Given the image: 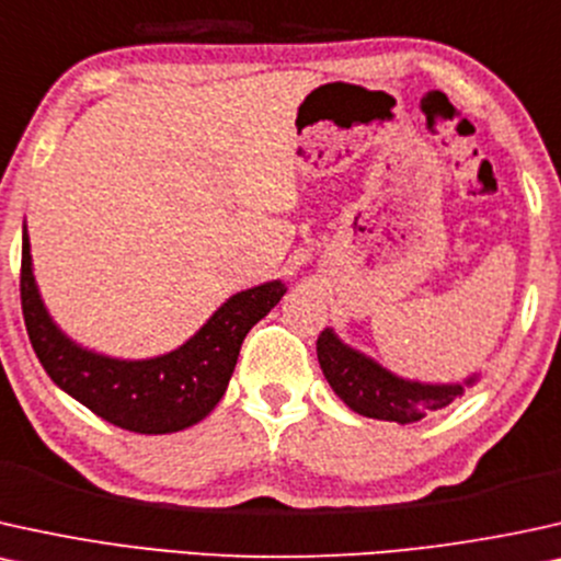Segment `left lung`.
Listing matches in <instances>:
<instances>
[{
	"instance_id": "1",
	"label": "left lung",
	"mask_w": 561,
	"mask_h": 561,
	"mask_svg": "<svg viewBox=\"0 0 561 561\" xmlns=\"http://www.w3.org/2000/svg\"><path fill=\"white\" fill-rule=\"evenodd\" d=\"M316 352L333 393L357 414L382 422H420L430 411L445 409L458 396H463V388L477 380L469 378L456 386H424V382L396 378L370 357L339 342L331 329L321 331Z\"/></svg>"
}]
</instances>
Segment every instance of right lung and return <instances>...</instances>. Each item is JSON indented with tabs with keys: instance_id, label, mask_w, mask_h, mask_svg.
I'll use <instances>...</instances> for the list:
<instances>
[{
	"instance_id": "obj_1",
	"label": "right lung",
	"mask_w": 561,
	"mask_h": 561,
	"mask_svg": "<svg viewBox=\"0 0 561 561\" xmlns=\"http://www.w3.org/2000/svg\"><path fill=\"white\" fill-rule=\"evenodd\" d=\"M285 293L282 282H266L232 295L186 344L162 357L134 363L103 357L69 342L48 318L23 228L20 302L35 357L48 378L92 414L139 435H165L202 422L225 396L245 333Z\"/></svg>"
}]
</instances>
